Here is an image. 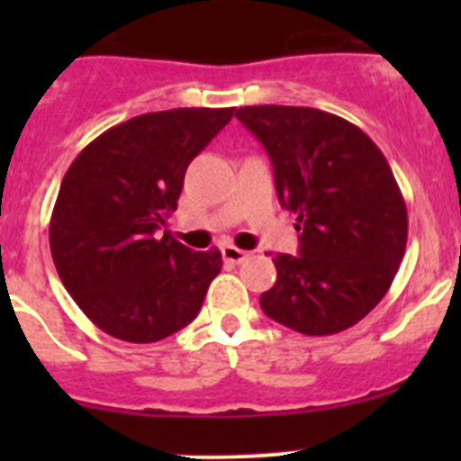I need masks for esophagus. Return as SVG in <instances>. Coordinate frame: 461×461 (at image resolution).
<instances>
[{
  "label": "esophagus",
  "instance_id": "esophagus-1",
  "mask_svg": "<svg viewBox=\"0 0 461 461\" xmlns=\"http://www.w3.org/2000/svg\"><path fill=\"white\" fill-rule=\"evenodd\" d=\"M221 256L226 263H233V266H238V263H242V260L249 258V251L238 249V247H233V244H226V247H221Z\"/></svg>",
  "mask_w": 461,
  "mask_h": 461
}]
</instances>
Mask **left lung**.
<instances>
[{
	"mask_svg": "<svg viewBox=\"0 0 461 461\" xmlns=\"http://www.w3.org/2000/svg\"><path fill=\"white\" fill-rule=\"evenodd\" d=\"M266 148L279 203L295 212L297 256L276 254L260 309L309 337L335 335L383 300L404 258L409 217L381 149L356 124L304 105L235 113Z\"/></svg>",
	"mask_w": 461,
	"mask_h": 461,
	"instance_id": "obj_1",
	"label": "left lung"
}]
</instances>
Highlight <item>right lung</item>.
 <instances>
[{
  "label": "right lung",
  "instance_id": "right-lung-1",
  "mask_svg": "<svg viewBox=\"0 0 461 461\" xmlns=\"http://www.w3.org/2000/svg\"><path fill=\"white\" fill-rule=\"evenodd\" d=\"M235 108H173L113 126L76 157L50 219L57 275L110 337L152 344L198 316L219 249L191 251L166 230L194 157Z\"/></svg>",
  "mask_w": 461,
  "mask_h": 461
}]
</instances>
